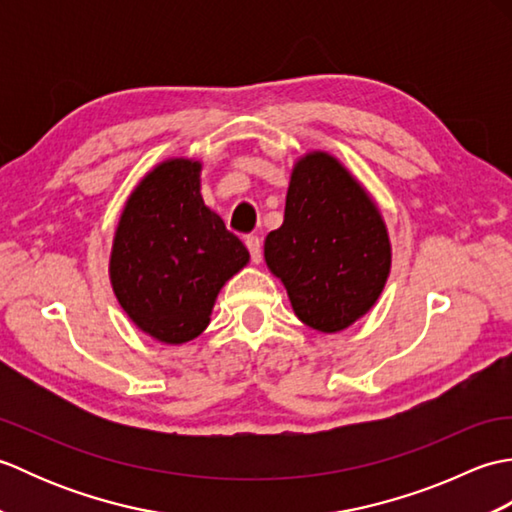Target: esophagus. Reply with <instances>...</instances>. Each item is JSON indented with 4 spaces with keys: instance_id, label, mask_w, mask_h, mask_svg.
Masks as SVG:
<instances>
[{
    "instance_id": "obj_1",
    "label": "esophagus",
    "mask_w": 512,
    "mask_h": 512,
    "mask_svg": "<svg viewBox=\"0 0 512 512\" xmlns=\"http://www.w3.org/2000/svg\"><path fill=\"white\" fill-rule=\"evenodd\" d=\"M246 246H248L250 259H253L255 264L262 262V239H259L257 235H248L246 237Z\"/></svg>"
}]
</instances>
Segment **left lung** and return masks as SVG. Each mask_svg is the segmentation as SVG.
Listing matches in <instances>:
<instances>
[{
  "mask_svg": "<svg viewBox=\"0 0 512 512\" xmlns=\"http://www.w3.org/2000/svg\"><path fill=\"white\" fill-rule=\"evenodd\" d=\"M264 257L297 317L312 330L339 332L380 297L391 246L361 184L339 160L314 151L292 169L284 224L268 233Z\"/></svg>",
  "mask_w": 512,
  "mask_h": 512,
  "instance_id": "left-lung-1",
  "label": "left lung"
}]
</instances>
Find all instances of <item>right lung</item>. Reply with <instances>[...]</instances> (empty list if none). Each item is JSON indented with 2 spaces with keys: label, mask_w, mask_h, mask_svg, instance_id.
<instances>
[{
  "label": "right lung",
  "mask_w": 512,
  "mask_h": 512,
  "mask_svg": "<svg viewBox=\"0 0 512 512\" xmlns=\"http://www.w3.org/2000/svg\"><path fill=\"white\" fill-rule=\"evenodd\" d=\"M200 162L167 160L129 195L114 235V295L140 330L180 345L204 332L248 250L200 195Z\"/></svg>",
  "instance_id": "right-lung-1"
}]
</instances>
